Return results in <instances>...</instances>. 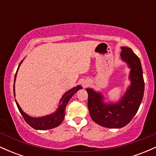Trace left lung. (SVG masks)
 <instances>
[{"label":"left lung","mask_w":156,"mask_h":156,"mask_svg":"<svg viewBox=\"0 0 156 156\" xmlns=\"http://www.w3.org/2000/svg\"><path fill=\"white\" fill-rule=\"evenodd\" d=\"M121 59L128 64L130 84L117 102L105 101L104 95L87 88L88 108L90 117L97 124L108 128H120L131 121L143 99L144 82L140 59L131 48L121 47Z\"/></svg>","instance_id":"8db88e82"}]
</instances>
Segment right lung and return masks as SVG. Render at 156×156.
<instances>
[{
    "mask_svg": "<svg viewBox=\"0 0 156 156\" xmlns=\"http://www.w3.org/2000/svg\"><path fill=\"white\" fill-rule=\"evenodd\" d=\"M22 62H20L17 68V70L16 72L15 76V80H14V83H15L16 80V76H17V71L20 66V64H22ZM82 87L81 86H77L76 87H73L71 89H69V91L66 92L62 96V98H61L59 101V104H58V108H57L56 111L55 112L52 113L51 114H48V115L43 116V117H33L31 116L28 115L26 113H25L22 110V108H20V105L18 104L17 101L15 100V103L17 104V108H18L20 112L22 114V116L24 118L25 121L28 123L30 126L32 127L33 128L37 130H48V129H52V128H54L55 127H58L61 123L62 122V121L64 120V116H65V108L67 106L68 102H69L70 98H72L73 94L75 93L78 92L79 89H81ZM14 95L15 97V84H14Z\"/></svg>",
    "mask_w": 156,
    "mask_h": 156,
    "instance_id": "obj_1",
    "label": "right lung"
}]
</instances>
